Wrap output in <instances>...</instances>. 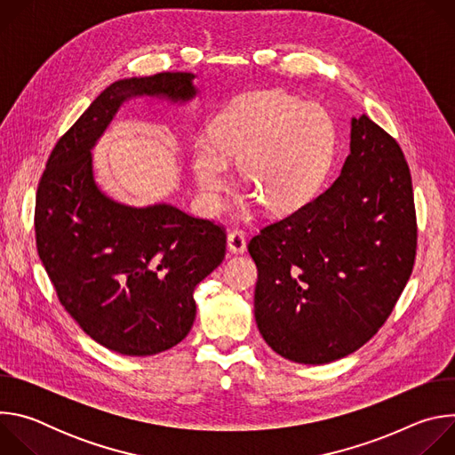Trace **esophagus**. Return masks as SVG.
Instances as JSON below:
<instances>
[{
    "instance_id": "34e87169",
    "label": "esophagus",
    "mask_w": 455,
    "mask_h": 455,
    "mask_svg": "<svg viewBox=\"0 0 455 455\" xmlns=\"http://www.w3.org/2000/svg\"><path fill=\"white\" fill-rule=\"evenodd\" d=\"M227 246L232 253H243L246 250V237L241 230H232L227 237Z\"/></svg>"
}]
</instances>
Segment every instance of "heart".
<instances>
[{
	"label": "heart",
	"instance_id": "b5f03b06",
	"mask_svg": "<svg viewBox=\"0 0 455 455\" xmlns=\"http://www.w3.org/2000/svg\"><path fill=\"white\" fill-rule=\"evenodd\" d=\"M335 142L326 109L283 92H265L235 100L216 116L212 137L194 144L192 167L212 207L230 178L227 160H235L244 188L267 211L291 212L316 196Z\"/></svg>",
	"mask_w": 455,
	"mask_h": 455
}]
</instances>
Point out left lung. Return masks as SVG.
Masks as SVG:
<instances>
[{
	"mask_svg": "<svg viewBox=\"0 0 455 455\" xmlns=\"http://www.w3.org/2000/svg\"><path fill=\"white\" fill-rule=\"evenodd\" d=\"M340 176L248 243L257 265L255 322L299 363H330L369 342L396 306L416 259L409 164L367 115L351 120Z\"/></svg>",
	"mask_w": 455,
	"mask_h": 455,
	"instance_id": "obj_1",
	"label": "left lung"
}]
</instances>
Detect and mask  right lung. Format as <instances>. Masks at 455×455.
<instances>
[{"mask_svg":"<svg viewBox=\"0 0 455 455\" xmlns=\"http://www.w3.org/2000/svg\"><path fill=\"white\" fill-rule=\"evenodd\" d=\"M194 76L164 72L108 86L50 153L36 196V244L59 302L100 346L148 356L181 342L194 288L225 259L227 234L172 205L135 209L100 192L92 149L124 100L187 102Z\"/></svg>","mask_w":455,"mask_h":455,"instance_id":"obj_1","label":"right lung"}]
</instances>
